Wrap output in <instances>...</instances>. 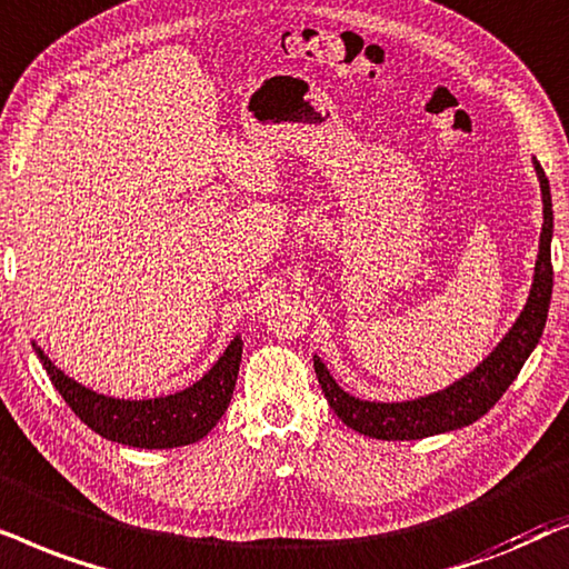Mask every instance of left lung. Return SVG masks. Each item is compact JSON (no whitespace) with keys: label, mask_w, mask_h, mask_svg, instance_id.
<instances>
[{"label":"left lung","mask_w":569,"mask_h":569,"mask_svg":"<svg viewBox=\"0 0 569 569\" xmlns=\"http://www.w3.org/2000/svg\"><path fill=\"white\" fill-rule=\"evenodd\" d=\"M536 177L541 184L543 202V226L539 239V260H536L531 293H528L526 307L507 336L499 340L495 351L483 359L473 372L460 377L450 388L421 396L413 400H400V403H377V400H361L346 392L332 380L330 369L325 367L320 356H315V372L322 385L325 398L346 427L359 431V435L375 439H423L431 435H442L460 427H468L481 419L491 406L502 398L515 377L522 369L528 356L539 343L543 325H547L551 283H555V270H551V233H555V210H551L549 179L541 163L533 158Z\"/></svg>","instance_id":"left-lung-1"}]
</instances>
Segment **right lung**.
<instances>
[{
	"label": "right lung",
	"mask_w": 569,
	"mask_h": 569,
	"mask_svg": "<svg viewBox=\"0 0 569 569\" xmlns=\"http://www.w3.org/2000/svg\"><path fill=\"white\" fill-rule=\"evenodd\" d=\"M33 348L64 403L96 435L111 439V442L130 445V448L169 450L200 442L221 421L223 411L231 403L233 388H237L244 343H241V336L233 338L221 359L189 388L146 400L111 398L90 390L54 367V361L36 346V340Z\"/></svg>",
	"instance_id": "right-lung-1"
}]
</instances>
